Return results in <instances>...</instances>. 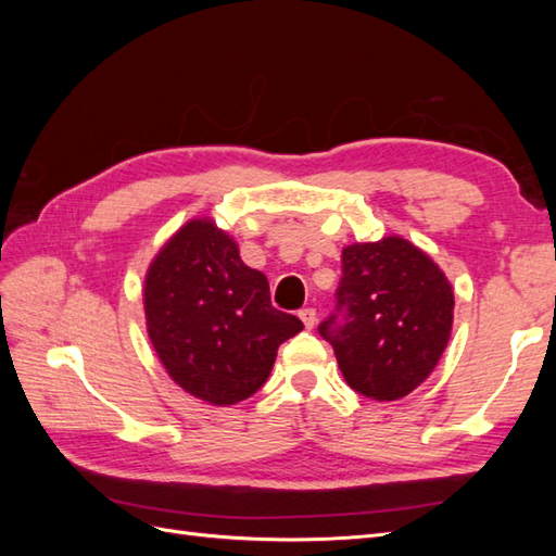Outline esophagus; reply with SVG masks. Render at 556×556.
I'll return each instance as SVG.
<instances>
[{"label": "esophagus", "mask_w": 556, "mask_h": 556, "mask_svg": "<svg viewBox=\"0 0 556 556\" xmlns=\"http://www.w3.org/2000/svg\"><path fill=\"white\" fill-rule=\"evenodd\" d=\"M299 317L303 320L305 329H313V327H315V323H317V313H315V308H303V311L299 313Z\"/></svg>", "instance_id": "1"}]
</instances>
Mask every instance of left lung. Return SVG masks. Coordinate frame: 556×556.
Wrapping results in <instances>:
<instances>
[{
    "instance_id": "obj_1",
    "label": "left lung",
    "mask_w": 556,
    "mask_h": 556,
    "mask_svg": "<svg viewBox=\"0 0 556 556\" xmlns=\"http://www.w3.org/2000/svg\"><path fill=\"white\" fill-rule=\"evenodd\" d=\"M452 320L444 271L416 245L387 236L344 248L337 308L317 332L332 344L353 392L396 401L434 370Z\"/></svg>"
}]
</instances>
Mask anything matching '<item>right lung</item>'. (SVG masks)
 <instances>
[{
  "label": "right lung",
  "mask_w": 556,
  "mask_h": 556,
  "mask_svg": "<svg viewBox=\"0 0 556 556\" xmlns=\"http://www.w3.org/2000/svg\"><path fill=\"white\" fill-rule=\"evenodd\" d=\"M146 317L172 380L212 406L253 396L277 349L303 329L271 305L267 277L243 265L239 245L210 219L188 222L157 253Z\"/></svg>",
  "instance_id": "obj_1"
}]
</instances>
